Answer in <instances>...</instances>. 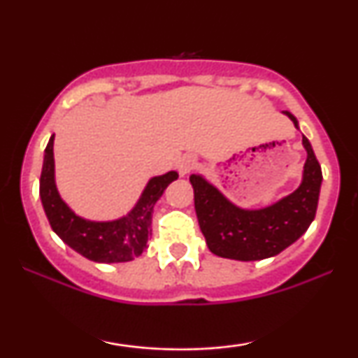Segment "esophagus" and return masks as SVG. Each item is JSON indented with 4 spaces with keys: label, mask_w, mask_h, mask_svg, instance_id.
<instances>
[{
    "label": "esophagus",
    "mask_w": 358,
    "mask_h": 358,
    "mask_svg": "<svg viewBox=\"0 0 358 358\" xmlns=\"http://www.w3.org/2000/svg\"><path fill=\"white\" fill-rule=\"evenodd\" d=\"M193 168H195V159L190 158V156H187V158H183L182 162H180V166H178L180 175L190 173Z\"/></svg>",
    "instance_id": "34e87169"
}]
</instances>
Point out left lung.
Listing matches in <instances>:
<instances>
[{"label":"left lung","instance_id":"obj_1","mask_svg":"<svg viewBox=\"0 0 358 358\" xmlns=\"http://www.w3.org/2000/svg\"><path fill=\"white\" fill-rule=\"evenodd\" d=\"M286 114L298 127L296 117ZM303 145L308 153L303 183L262 210H242L202 176H190L196 219L210 252L236 261H259L276 256L308 231L318 207L322 166L305 136Z\"/></svg>","mask_w":358,"mask_h":358}]
</instances>
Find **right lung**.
<instances>
[{
    "label": "right lung",
    "instance_id": "1",
    "mask_svg": "<svg viewBox=\"0 0 358 358\" xmlns=\"http://www.w3.org/2000/svg\"><path fill=\"white\" fill-rule=\"evenodd\" d=\"M176 171L150 180L141 199L126 217L114 222H89L80 219L62 202L53 180V136L45 148L40 199L53 232L69 248L94 262H127L141 256L151 234L155 203L171 182Z\"/></svg>",
    "mask_w": 358,
    "mask_h": 358
}]
</instances>
